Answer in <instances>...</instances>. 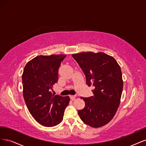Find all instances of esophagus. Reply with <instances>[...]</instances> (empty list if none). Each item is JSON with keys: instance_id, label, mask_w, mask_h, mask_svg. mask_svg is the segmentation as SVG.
<instances>
[{"instance_id": "34e87169", "label": "esophagus", "mask_w": 146, "mask_h": 146, "mask_svg": "<svg viewBox=\"0 0 146 146\" xmlns=\"http://www.w3.org/2000/svg\"><path fill=\"white\" fill-rule=\"evenodd\" d=\"M75 98H76V96H73V95H70V100H72V101H73V100H74Z\"/></svg>"}]
</instances>
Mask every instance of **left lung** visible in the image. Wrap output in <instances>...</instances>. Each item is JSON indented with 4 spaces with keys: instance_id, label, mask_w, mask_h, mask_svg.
Wrapping results in <instances>:
<instances>
[{
    "instance_id": "1",
    "label": "left lung",
    "mask_w": 146,
    "mask_h": 146,
    "mask_svg": "<svg viewBox=\"0 0 146 146\" xmlns=\"http://www.w3.org/2000/svg\"><path fill=\"white\" fill-rule=\"evenodd\" d=\"M86 76L88 86H93V96L81 98L85 107L78 110L81 119L92 127L107 124L119 107L123 81L116 60L104 53L84 52L72 54Z\"/></svg>"
}]
</instances>
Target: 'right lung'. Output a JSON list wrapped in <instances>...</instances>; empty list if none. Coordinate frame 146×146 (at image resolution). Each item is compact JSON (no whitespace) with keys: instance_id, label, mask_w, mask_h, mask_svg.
I'll return each mask as SVG.
<instances>
[{"instance_id":"obj_1","label":"right lung","mask_w":146,"mask_h":146,"mask_svg":"<svg viewBox=\"0 0 146 146\" xmlns=\"http://www.w3.org/2000/svg\"><path fill=\"white\" fill-rule=\"evenodd\" d=\"M65 55L38 56L28 62L22 74L23 95L30 114L40 124L53 127L62 120L70 98L54 95L58 69Z\"/></svg>"}]
</instances>
